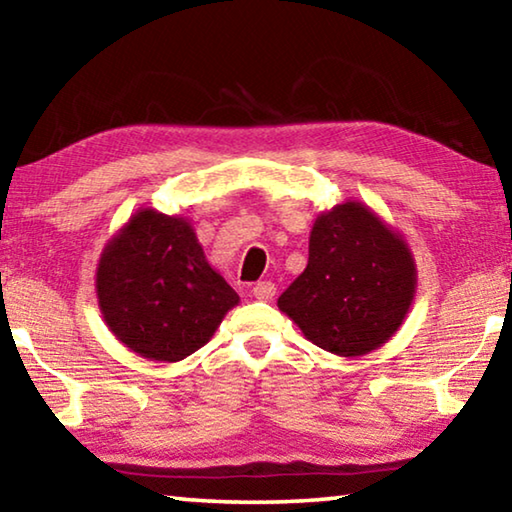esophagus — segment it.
I'll return each instance as SVG.
<instances>
[{
	"label": "esophagus",
	"mask_w": 512,
	"mask_h": 512,
	"mask_svg": "<svg viewBox=\"0 0 512 512\" xmlns=\"http://www.w3.org/2000/svg\"><path fill=\"white\" fill-rule=\"evenodd\" d=\"M275 284L273 282H257L255 287H253V296L257 298V300H271L273 296H275Z\"/></svg>",
	"instance_id": "esophagus-1"
}]
</instances>
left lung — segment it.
<instances>
[{"mask_svg": "<svg viewBox=\"0 0 512 512\" xmlns=\"http://www.w3.org/2000/svg\"><path fill=\"white\" fill-rule=\"evenodd\" d=\"M415 284L413 255L400 232L368 205L348 201L314 221L307 268L277 307L318 348L363 357L400 329Z\"/></svg>", "mask_w": 512, "mask_h": 512, "instance_id": "left-lung-1", "label": "left lung"}]
</instances>
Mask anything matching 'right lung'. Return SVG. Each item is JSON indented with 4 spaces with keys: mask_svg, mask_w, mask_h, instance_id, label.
I'll list each match as a JSON object with an SVG mask.
<instances>
[{
    "mask_svg": "<svg viewBox=\"0 0 512 512\" xmlns=\"http://www.w3.org/2000/svg\"><path fill=\"white\" fill-rule=\"evenodd\" d=\"M97 298L110 332L144 359L180 361L212 339L239 296L183 216L135 212L103 248Z\"/></svg>",
    "mask_w": 512,
    "mask_h": 512,
    "instance_id": "1",
    "label": "right lung"
}]
</instances>
